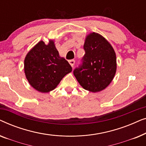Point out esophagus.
<instances>
[{
    "instance_id": "esophagus-1",
    "label": "esophagus",
    "mask_w": 146,
    "mask_h": 146,
    "mask_svg": "<svg viewBox=\"0 0 146 146\" xmlns=\"http://www.w3.org/2000/svg\"><path fill=\"white\" fill-rule=\"evenodd\" d=\"M69 64H70L72 67H73L74 65V64H75V60H69Z\"/></svg>"
}]
</instances>
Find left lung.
<instances>
[{
  "label": "left lung",
  "instance_id": "left-lung-1",
  "mask_svg": "<svg viewBox=\"0 0 146 146\" xmlns=\"http://www.w3.org/2000/svg\"><path fill=\"white\" fill-rule=\"evenodd\" d=\"M82 65L74 70L84 89L98 92L109 86L116 72V55L110 43L96 33L86 36Z\"/></svg>",
  "mask_w": 146,
  "mask_h": 146
}]
</instances>
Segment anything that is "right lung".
<instances>
[{"label": "right lung", "instance_id": "right-lung-1", "mask_svg": "<svg viewBox=\"0 0 146 146\" xmlns=\"http://www.w3.org/2000/svg\"><path fill=\"white\" fill-rule=\"evenodd\" d=\"M24 69L28 82L42 93L54 90L72 67L64 58L60 57L53 40L48 44L40 40L26 56Z\"/></svg>", "mask_w": 146, "mask_h": 146}]
</instances>
